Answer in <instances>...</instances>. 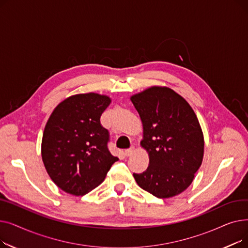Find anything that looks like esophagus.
<instances>
[{"instance_id": "1", "label": "esophagus", "mask_w": 248, "mask_h": 248, "mask_svg": "<svg viewBox=\"0 0 248 248\" xmlns=\"http://www.w3.org/2000/svg\"><path fill=\"white\" fill-rule=\"evenodd\" d=\"M134 152H135V148L132 147L131 149H128V150H125V151H124V155H126V157H129V155H132L134 154Z\"/></svg>"}]
</instances>
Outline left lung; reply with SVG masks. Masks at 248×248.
<instances>
[{"instance_id": "obj_1", "label": "left lung", "mask_w": 248, "mask_h": 248, "mask_svg": "<svg viewBox=\"0 0 248 248\" xmlns=\"http://www.w3.org/2000/svg\"><path fill=\"white\" fill-rule=\"evenodd\" d=\"M142 124L140 147L149 167L134 174L137 184L166 199L184 192L195 178L204 155L201 125L188 101L167 86L155 85L131 96Z\"/></svg>"}]
</instances>
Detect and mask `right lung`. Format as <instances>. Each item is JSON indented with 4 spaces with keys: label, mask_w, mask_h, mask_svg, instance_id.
Masks as SVG:
<instances>
[{
    "label": "right lung",
    "mask_w": 248,
    "mask_h": 248,
    "mask_svg": "<svg viewBox=\"0 0 248 248\" xmlns=\"http://www.w3.org/2000/svg\"><path fill=\"white\" fill-rule=\"evenodd\" d=\"M111 102L96 93L61 101L46 123L41 155L46 171L64 192L82 196L100 185L116 157L108 149V132L100 115Z\"/></svg>",
    "instance_id": "1"
}]
</instances>
